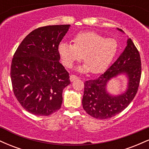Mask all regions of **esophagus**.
Listing matches in <instances>:
<instances>
[{"instance_id":"34e87169","label":"esophagus","mask_w":149,"mask_h":149,"mask_svg":"<svg viewBox=\"0 0 149 149\" xmlns=\"http://www.w3.org/2000/svg\"><path fill=\"white\" fill-rule=\"evenodd\" d=\"M78 78V77L75 76V75H71V76H70V80H71V82L74 81V80H77Z\"/></svg>"}]
</instances>
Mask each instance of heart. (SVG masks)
<instances>
[{
    "instance_id": "heart-1",
    "label": "heart",
    "mask_w": 149,
    "mask_h": 149,
    "mask_svg": "<svg viewBox=\"0 0 149 149\" xmlns=\"http://www.w3.org/2000/svg\"><path fill=\"white\" fill-rule=\"evenodd\" d=\"M73 42H61L59 45L58 51L63 63L66 67L71 68L83 57L85 64L80 71H90L93 74L105 71L118 49V44L115 39L105 38L94 31L78 33Z\"/></svg>"
}]
</instances>
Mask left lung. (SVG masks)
<instances>
[{
    "instance_id": "1",
    "label": "left lung",
    "mask_w": 149,
    "mask_h": 149,
    "mask_svg": "<svg viewBox=\"0 0 149 149\" xmlns=\"http://www.w3.org/2000/svg\"><path fill=\"white\" fill-rule=\"evenodd\" d=\"M118 30L123 31L121 29ZM120 74H126L128 87L124 93L113 96L107 92L106 83ZM141 75L140 54L131 38L120 57L107 71L95 80H87L84 83L83 107L88 114L97 119L113 117L128 107L134 98L139 85Z\"/></svg>"
}]
</instances>
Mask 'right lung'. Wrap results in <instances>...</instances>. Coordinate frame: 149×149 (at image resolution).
I'll return each mask as SVG.
<instances>
[{"label":"right lung","instance_id":"1","mask_svg":"<svg viewBox=\"0 0 149 149\" xmlns=\"http://www.w3.org/2000/svg\"><path fill=\"white\" fill-rule=\"evenodd\" d=\"M69 27H39L25 37L13 56L10 76L15 96L33 115L49 116L61 107L63 90L71 82L59 61L58 47Z\"/></svg>","mask_w":149,"mask_h":149}]
</instances>
